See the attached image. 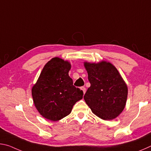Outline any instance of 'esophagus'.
Listing matches in <instances>:
<instances>
[{
	"instance_id": "1",
	"label": "esophagus",
	"mask_w": 151,
	"mask_h": 151,
	"mask_svg": "<svg viewBox=\"0 0 151 151\" xmlns=\"http://www.w3.org/2000/svg\"><path fill=\"white\" fill-rule=\"evenodd\" d=\"M81 90L83 91V93L85 94L86 93V88L85 87V86H82L81 87Z\"/></svg>"
}]
</instances>
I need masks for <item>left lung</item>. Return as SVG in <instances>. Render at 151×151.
Segmentation results:
<instances>
[{
    "instance_id": "1",
    "label": "left lung",
    "mask_w": 151,
    "mask_h": 151,
    "mask_svg": "<svg viewBox=\"0 0 151 151\" xmlns=\"http://www.w3.org/2000/svg\"><path fill=\"white\" fill-rule=\"evenodd\" d=\"M91 86L84 99L92 112L105 121L116 118L126 105L128 88L111 63H84Z\"/></svg>"
}]
</instances>
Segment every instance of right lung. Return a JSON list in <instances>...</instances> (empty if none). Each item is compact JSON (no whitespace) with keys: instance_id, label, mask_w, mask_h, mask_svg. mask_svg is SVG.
<instances>
[{"instance_id":"right-lung-1","label":"right lung","mask_w":151,"mask_h":151,"mask_svg":"<svg viewBox=\"0 0 151 151\" xmlns=\"http://www.w3.org/2000/svg\"><path fill=\"white\" fill-rule=\"evenodd\" d=\"M70 63L58 57L46 64L32 88L35 106L44 118L58 121L69 114L83 92L73 85L68 76Z\"/></svg>"}]
</instances>
